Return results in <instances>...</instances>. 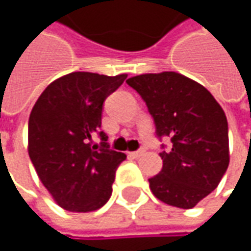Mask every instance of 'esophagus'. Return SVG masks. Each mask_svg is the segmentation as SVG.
Instances as JSON below:
<instances>
[{"mask_svg": "<svg viewBox=\"0 0 251 251\" xmlns=\"http://www.w3.org/2000/svg\"><path fill=\"white\" fill-rule=\"evenodd\" d=\"M144 155H145V151H137V152H131L130 153V156H132V158H135V159H137V158H141V156H144Z\"/></svg>", "mask_w": 251, "mask_h": 251, "instance_id": "esophagus-1", "label": "esophagus"}]
</instances>
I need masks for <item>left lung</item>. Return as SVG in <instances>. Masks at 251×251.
Here are the masks:
<instances>
[{"label": "left lung", "instance_id": "obj_1", "mask_svg": "<svg viewBox=\"0 0 251 251\" xmlns=\"http://www.w3.org/2000/svg\"><path fill=\"white\" fill-rule=\"evenodd\" d=\"M152 114L158 137H170L160 152L163 166L151 177L153 196L190 209L218 187L229 165L227 120L215 98L201 85L173 71L127 79Z\"/></svg>", "mask_w": 251, "mask_h": 251}]
</instances>
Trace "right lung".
Returning <instances> with one entry per match:
<instances>
[{"instance_id":"1","label":"right lung","mask_w":251,"mask_h":251,"mask_svg":"<svg viewBox=\"0 0 251 251\" xmlns=\"http://www.w3.org/2000/svg\"><path fill=\"white\" fill-rule=\"evenodd\" d=\"M127 74L116 76L71 73L50 83L34 103L27 127V152L53 200L73 212H92L111 196L116 170L126 153L92 147L100 131L104 99Z\"/></svg>"}]
</instances>
